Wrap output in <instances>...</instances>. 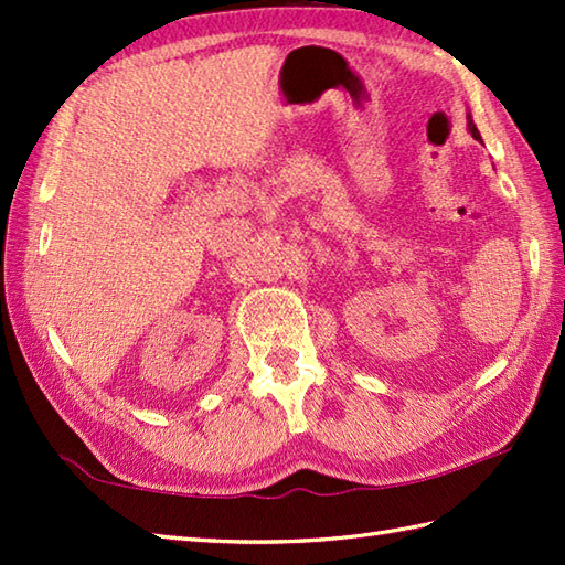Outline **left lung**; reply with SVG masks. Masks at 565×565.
Here are the masks:
<instances>
[{
  "instance_id": "obj_1",
  "label": "left lung",
  "mask_w": 565,
  "mask_h": 565,
  "mask_svg": "<svg viewBox=\"0 0 565 565\" xmlns=\"http://www.w3.org/2000/svg\"><path fill=\"white\" fill-rule=\"evenodd\" d=\"M468 130H471V136H473L476 140H481V134H478V128L473 126V121H471V116H468Z\"/></svg>"
}]
</instances>
